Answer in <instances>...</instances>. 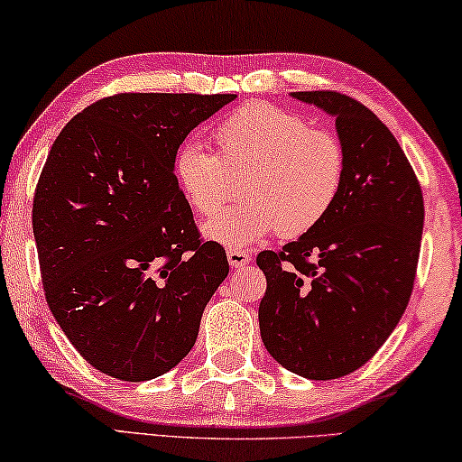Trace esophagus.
<instances>
[{"mask_svg":"<svg viewBox=\"0 0 462 462\" xmlns=\"http://www.w3.org/2000/svg\"><path fill=\"white\" fill-rule=\"evenodd\" d=\"M226 260H229L231 268H244L252 262V255L241 250H229L226 252Z\"/></svg>","mask_w":462,"mask_h":462,"instance_id":"34e87169","label":"esophagus"}]
</instances>
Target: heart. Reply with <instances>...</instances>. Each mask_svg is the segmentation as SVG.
I'll use <instances>...</instances> for the list:
<instances>
[{"label": "heart", "mask_w": 462, "mask_h": 462, "mask_svg": "<svg viewBox=\"0 0 462 462\" xmlns=\"http://www.w3.org/2000/svg\"><path fill=\"white\" fill-rule=\"evenodd\" d=\"M218 154L200 140H183L173 154V180L188 207L212 217L244 177L245 202L204 223L212 244L247 250L274 236L295 239L316 229L345 186L346 154L335 134L310 127L297 113L250 103L215 130Z\"/></svg>", "instance_id": "1"}]
</instances>
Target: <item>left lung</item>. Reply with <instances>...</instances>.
<instances>
[{
	"instance_id": "obj_1",
	"label": "left lung",
	"mask_w": 462,
	"mask_h": 462,
	"mask_svg": "<svg viewBox=\"0 0 462 462\" xmlns=\"http://www.w3.org/2000/svg\"><path fill=\"white\" fill-rule=\"evenodd\" d=\"M335 117L345 186L328 217L281 252H262L260 335L308 380L359 370L407 310L420 260L423 196L402 148L374 113L335 90L291 92Z\"/></svg>"
}]
</instances>
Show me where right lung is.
Listing matches in <instances>:
<instances>
[{"label": "right lung", "mask_w": 462, "mask_h": 462, "mask_svg": "<svg viewBox=\"0 0 462 462\" xmlns=\"http://www.w3.org/2000/svg\"><path fill=\"white\" fill-rule=\"evenodd\" d=\"M236 95L122 92L60 132L32 204L49 310L98 372L144 382L191 351L229 274L173 180V154Z\"/></svg>", "instance_id": "obj_1"}]
</instances>
